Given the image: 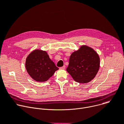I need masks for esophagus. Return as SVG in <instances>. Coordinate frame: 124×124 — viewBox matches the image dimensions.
<instances>
[{
	"label": "esophagus",
	"mask_w": 124,
	"mask_h": 124,
	"mask_svg": "<svg viewBox=\"0 0 124 124\" xmlns=\"http://www.w3.org/2000/svg\"><path fill=\"white\" fill-rule=\"evenodd\" d=\"M65 69V66H63L61 67H60V69Z\"/></svg>",
	"instance_id": "obj_1"
}]
</instances>
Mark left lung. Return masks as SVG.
<instances>
[{
	"label": "left lung",
	"instance_id": "left-lung-1",
	"mask_svg": "<svg viewBox=\"0 0 124 124\" xmlns=\"http://www.w3.org/2000/svg\"><path fill=\"white\" fill-rule=\"evenodd\" d=\"M99 65L97 53L92 48L84 46L71 54L66 70L77 82L87 83L95 77Z\"/></svg>",
	"mask_w": 124,
	"mask_h": 124
}]
</instances>
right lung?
I'll use <instances>...</instances> for the list:
<instances>
[{
    "label": "right lung",
    "mask_w": 124,
    "mask_h": 124,
    "mask_svg": "<svg viewBox=\"0 0 124 124\" xmlns=\"http://www.w3.org/2000/svg\"><path fill=\"white\" fill-rule=\"evenodd\" d=\"M26 68L33 79L40 82L48 80L59 69L50 60L46 52L41 50H35L29 55Z\"/></svg>",
    "instance_id": "right-lung-1"
}]
</instances>
